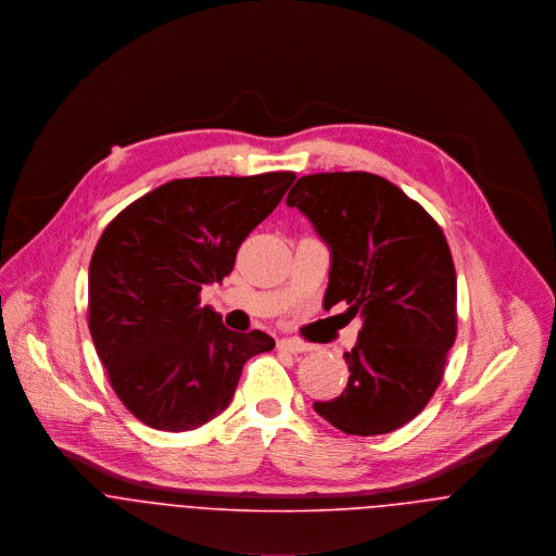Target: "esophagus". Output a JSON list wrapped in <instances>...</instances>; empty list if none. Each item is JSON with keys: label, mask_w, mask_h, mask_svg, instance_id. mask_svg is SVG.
<instances>
[{"label": "esophagus", "mask_w": 556, "mask_h": 556, "mask_svg": "<svg viewBox=\"0 0 556 556\" xmlns=\"http://www.w3.org/2000/svg\"><path fill=\"white\" fill-rule=\"evenodd\" d=\"M278 349L289 351V353H306V351H311V344H308V342H302V340H298V338H282V340L278 342Z\"/></svg>", "instance_id": "esophagus-1"}]
</instances>
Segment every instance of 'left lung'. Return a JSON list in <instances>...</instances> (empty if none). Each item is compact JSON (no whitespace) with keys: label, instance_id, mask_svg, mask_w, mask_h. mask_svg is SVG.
<instances>
[{"label":"left lung","instance_id":"8db88e82","mask_svg":"<svg viewBox=\"0 0 556 556\" xmlns=\"http://www.w3.org/2000/svg\"><path fill=\"white\" fill-rule=\"evenodd\" d=\"M287 205L304 212L331 250L325 311L362 317L344 353L349 383L323 419L346 434L392 432L434 396L456 340V269L437 220L386 177L364 170L304 175Z\"/></svg>","mask_w":556,"mask_h":556}]
</instances>
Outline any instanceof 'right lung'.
<instances>
[{
  "instance_id": "right-lung-1",
  "label": "right lung",
  "mask_w": 556,
  "mask_h": 556,
  "mask_svg": "<svg viewBox=\"0 0 556 556\" xmlns=\"http://www.w3.org/2000/svg\"><path fill=\"white\" fill-rule=\"evenodd\" d=\"M293 170L173 179L122 210L89 263L87 323L113 392L143 424L194 430L223 413L243 364L274 338L231 331L201 289L233 271L241 241Z\"/></svg>"
}]
</instances>
